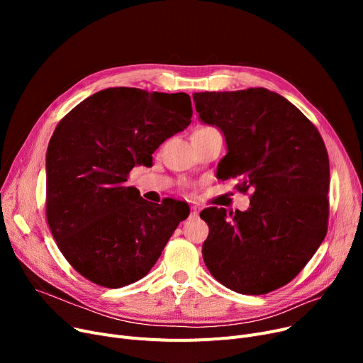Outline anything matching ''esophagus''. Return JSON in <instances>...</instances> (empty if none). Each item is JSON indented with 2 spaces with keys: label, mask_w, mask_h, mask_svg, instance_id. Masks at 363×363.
I'll return each instance as SVG.
<instances>
[{
  "label": "esophagus",
  "mask_w": 363,
  "mask_h": 363,
  "mask_svg": "<svg viewBox=\"0 0 363 363\" xmlns=\"http://www.w3.org/2000/svg\"><path fill=\"white\" fill-rule=\"evenodd\" d=\"M197 216H199L197 207H196V206H191V212H189V219H196Z\"/></svg>",
  "instance_id": "1"
}]
</instances>
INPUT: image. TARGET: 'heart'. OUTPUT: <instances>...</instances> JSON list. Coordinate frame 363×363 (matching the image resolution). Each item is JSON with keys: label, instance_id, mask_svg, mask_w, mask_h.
<instances>
[{"label": "heart", "instance_id": "1", "mask_svg": "<svg viewBox=\"0 0 363 363\" xmlns=\"http://www.w3.org/2000/svg\"><path fill=\"white\" fill-rule=\"evenodd\" d=\"M200 129H207V128H200Z\"/></svg>", "mask_w": 363, "mask_h": 363}]
</instances>
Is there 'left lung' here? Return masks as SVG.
Here are the masks:
<instances>
[{
	"label": "left lung",
	"mask_w": 363,
	"mask_h": 363,
	"mask_svg": "<svg viewBox=\"0 0 363 363\" xmlns=\"http://www.w3.org/2000/svg\"><path fill=\"white\" fill-rule=\"evenodd\" d=\"M204 123L225 135L220 179H237L249 211L208 207L203 259L226 289L260 296L293 281L327 235L330 160L316 126L264 88L194 92Z\"/></svg>",
	"instance_id": "obj_1"
}]
</instances>
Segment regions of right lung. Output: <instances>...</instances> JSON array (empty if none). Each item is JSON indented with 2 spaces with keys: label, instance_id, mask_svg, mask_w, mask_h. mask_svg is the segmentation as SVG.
<instances>
[{
  "label": "right lung",
  "instance_id": "right-lung-1",
  "mask_svg": "<svg viewBox=\"0 0 363 363\" xmlns=\"http://www.w3.org/2000/svg\"><path fill=\"white\" fill-rule=\"evenodd\" d=\"M185 92L107 88L57 125L47 150V222L72 268L106 289L145 277L188 215L126 186L135 164L191 123Z\"/></svg>",
  "mask_w": 363,
  "mask_h": 363
}]
</instances>
